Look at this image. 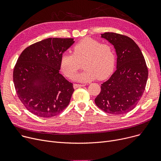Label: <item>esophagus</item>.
<instances>
[{"mask_svg": "<svg viewBox=\"0 0 161 161\" xmlns=\"http://www.w3.org/2000/svg\"><path fill=\"white\" fill-rule=\"evenodd\" d=\"M83 86H85L84 84H76V83L74 84V89H76L78 87H83Z\"/></svg>", "mask_w": 161, "mask_h": 161, "instance_id": "1", "label": "esophagus"}]
</instances>
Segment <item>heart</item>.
Returning <instances> with one entry per match:
<instances>
[{"label":"heart","mask_w":161,"mask_h":161,"mask_svg":"<svg viewBox=\"0 0 161 161\" xmlns=\"http://www.w3.org/2000/svg\"><path fill=\"white\" fill-rule=\"evenodd\" d=\"M72 54L64 53L60 61L61 70L67 78H72L83 66L84 70L74 76L76 81L88 82L98 78L104 80L112 72L115 53L112 46L96 39L85 38L75 44Z\"/></svg>","instance_id":"heart-1"}]
</instances>
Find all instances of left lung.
<instances>
[{
    "label": "left lung",
    "mask_w": 161,
    "mask_h": 161,
    "mask_svg": "<svg viewBox=\"0 0 161 161\" xmlns=\"http://www.w3.org/2000/svg\"><path fill=\"white\" fill-rule=\"evenodd\" d=\"M101 37L115 49L117 69L101 84V91L95 103L108 114L127 113L136 107L145 91L148 78L146 61L138 46L130 38L114 32H105Z\"/></svg>",
    "instance_id": "8db88e82"
}]
</instances>
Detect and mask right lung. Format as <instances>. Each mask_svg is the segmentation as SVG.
I'll list each match as a JSON object with an SVG mask.
<instances>
[{
  "label": "right lung",
  "instance_id": "right-lung-1",
  "mask_svg": "<svg viewBox=\"0 0 161 161\" xmlns=\"http://www.w3.org/2000/svg\"><path fill=\"white\" fill-rule=\"evenodd\" d=\"M73 38H49L25 48L15 65L13 80L21 102L34 115L55 117L69 104L73 84L59 73L63 53Z\"/></svg>",
  "mask_w": 161,
  "mask_h": 161
}]
</instances>
